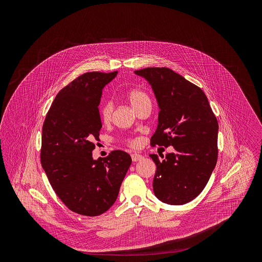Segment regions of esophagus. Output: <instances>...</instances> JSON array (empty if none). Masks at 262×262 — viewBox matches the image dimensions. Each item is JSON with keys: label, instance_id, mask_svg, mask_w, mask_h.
I'll return each instance as SVG.
<instances>
[{"label": "esophagus", "instance_id": "esophagus-1", "mask_svg": "<svg viewBox=\"0 0 262 262\" xmlns=\"http://www.w3.org/2000/svg\"><path fill=\"white\" fill-rule=\"evenodd\" d=\"M131 158H132L133 161H139V160L143 159V156L141 154H138V153H132Z\"/></svg>", "mask_w": 262, "mask_h": 262}]
</instances>
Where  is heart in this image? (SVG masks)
<instances>
[{
	"label": "heart",
	"mask_w": 262,
	"mask_h": 262,
	"mask_svg": "<svg viewBox=\"0 0 262 262\" xmlns=\"http://www.w3.org/2000/svg\"><path fill=\"white\" fill-rule=\"evenodd\" d=\"M127 99L129 100L131 106L136 110L138 107L145 103H150V98L148 94L142 90L139 89H133L130 90L126 94ZM113 113V103L111 101H105L104 103L101 104L99 107V115L104 123H108L111 121ZM127 144L130 145L131 147H137L140 142L137 138H130L127 140Z\"/></svg>",
	"instance_id": "heart-1"
}]
</instances>
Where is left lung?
Instances as JSON below:
<instances>
[{
  "label": "left lung",
  "instance_id": "1",
  "mask_svg": "<svg viewBox=\"0 0 262 262\" xmlns=\"http://www.w3.org/2000/svg\"><path fill=\"white\" fill-rule=\"evenodd\" d=\"M135 74L149 81L160 111L151 146H173L156 164L153 191L168 205H184L208 184L218 159V121L201 88L167 68H146Z\"/></svg>",
  "mask_w": 262,
  "mask_h": 262
}]
</instances>
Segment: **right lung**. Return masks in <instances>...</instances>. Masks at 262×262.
<instances>
[{
  "mask_svg": "<svg viewBox=\"0 0 262 262\" xmlns=\"http://www.w3.org/2000/svg\"><path fill=\"white\" fill-rule=\"evenodd\" d=\"M117 74L77 76L56 95L42 126V167L61 202L82 216H99L112 207L132 161L123 150L93 159L102 128V91Z\"/></svg>",
  "mask_w": 262,
  "mask_h": 262,
  "instance_id": "obj_1",
  "label": "right lung"
}]
</instances>
